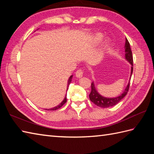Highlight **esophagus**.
Returning a JSON list of instances; mask_svg holds the SVG:
<instances>
[{"mask_svg":"<svg viewBox=\"0 0 154 154\" xmlns=\"http://www.w3.org/2000/svg\"><path fill=\"white\" fill-rule=\"evenodd\" d=\"M83 71L81 69H79L75 72V76H76V77L77 78H81L83 77Z\"/></svg>","mask_w":154,"mask_h":154,"instance_id":"1","label":"esophagus"}]
</instances>
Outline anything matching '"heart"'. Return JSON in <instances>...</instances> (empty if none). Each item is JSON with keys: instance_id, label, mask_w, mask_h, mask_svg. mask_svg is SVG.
I'll return each mask as SVG.
<instances>
[{"instance_id": "1", "label": "heart", "mask_w": 154, "mask_h": 154, "mask_svg": "<svg viewBox=\"0 0 154 154\" xmlns=\"http://www.w3.org/2000/svg\"><path fill=\"white\" fill-rule=\"evenodd\" d=\"M103 35L102 34H96L95 36H94V41H95L96 43H99V42L103 40Z\"/></svg>"}]
</instances>
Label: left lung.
<instances>
[{"mask_svg": "<svg viewBox=\"0 0 154 154\" xmlns=\"http://www.w3.org/2000/svg\"><path fill=\"white\" fill-rule=\"evenodd\" d=\"M124 49H125V59L129 62L130 65H131V73H130V78H131L133 72V57L131 49H130V44L127 39H126V43L125 46H124ZM129 86L130 81L128 83L126 87L125 88V89H124V92L121 94L120 96L114 98H107L100 95V94L98 93L93 81V82L91 83V91L89 94V99L94 104H95V105L101 108H109L119 103L120 101L126 95L128 92Z\"/></svg>", "mask_w": 154, "mask_h": 154, "instance_id": "left-lung-1", "label": "left lung"}]
</instances>
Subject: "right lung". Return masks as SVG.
I'll return each mask as SVG.
<instances>
[{
	"label": "right lung",
	"instance_id": "add662e5",
	"mask_svg": "<svg viewBox=\"0 0 154 154\" xmlns=\"http://www.w3.org/2000/svg\"><path fill=\"white\" fill-rule=\"evenodd\" d=\"M72 77H73V75H71V76L69 77V79H68V82H67V91L68 90V88H69V85H70V83H71V80H72ZM67 94H65V98H64V99L63 100V101H62V102L59 104V105H57V106H55V107H54V108H51V109H45V110H57V109H60V108H61L62 106L63 105V104L67 102Z\"/></svg>",
	"mask_w": 154,
	"mask_h": 154
}]
</instances>
